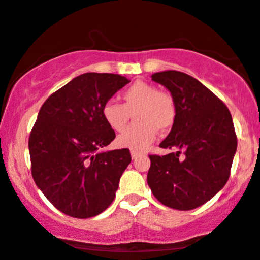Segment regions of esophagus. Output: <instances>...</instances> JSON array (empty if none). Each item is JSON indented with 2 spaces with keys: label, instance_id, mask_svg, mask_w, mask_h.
I'll return each instance as SVG.
<instances>
[{
  "label": "esophagus",
  "instance_id": "1",
  "mask_svg": "<svg viewBox=\"0 0 260 260\" xmlns=\"http://www.w3.org/2000/svg\"><path fill=\"white\" fill-rule=\"evenodd\" d=\"M131 156H132V159H137V157L140 156V153L136 150H131Z\"/></svg>",
  "mask_w": 260,
  "mask_h": 260
}]
</instances>
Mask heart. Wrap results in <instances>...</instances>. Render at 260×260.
Returning a JSON list of instances; mask_svg holds the SVG:
<instances>
[{
	"instance_id": "b5f03b06",
	"label": "heart",
	"mask_w": 260,
	"mask_h": 260,
	"mask_svg": "<svg viewBox=\"0 0 260 260\" xmlns=\"http://www.w3.org/2000/svg\"><path fill=\"white\" fill-rule=\"evenodd\" d=\"M121 98L123 104L110 100L104 104L101 110L107 126L116 132L126 128L134 113L136 123L117 137L118 147L144 150L155 140L156 129L166 132L174 124V99L169 92L159 90L150 83L138 80L123 90Z\"/></svg>"
}]
</instances>
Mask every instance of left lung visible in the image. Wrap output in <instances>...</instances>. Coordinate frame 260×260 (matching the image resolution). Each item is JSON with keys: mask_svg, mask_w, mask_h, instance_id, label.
Segmentation results:
<instances>
[{"mask_svg": "<svg viewBox=\"0 0 260 260\" xmlns=\"http://www.w3.org/2000/svg\"><path fill=\"white\" fill-rule=\"evenodd\" d=\"M151 79L171 92L176 106L171 132L160 147L178 151L149 155L148 184L166 207L192 210L210 201L229 180L237 149L231 113L215 94L186 73L164 71Z\"/></svg>", "mask_w": 260, "mask_h": 260, "instance_id": "obj_1", "label": "left lung"}]
</instances>
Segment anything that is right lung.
Returning <instances> with one entry per match:
<instances>
[{"mask_svg": "<svg viewBox=\"0 0 260 260\" xmlns=\"http://www.w3.org/2000/svg\"><path fill=\"white\" fill-rule=\"evenodd\" d=\"M131 80L120 74L84 73L47 98L29 137L31 175L59 211L96 216L115 199L131 162L128 149L100 151L115 139L104 104Z\"/></svg>", "mask_w": 260, "mask_h": 260, "instance_id": "1", "label": "right lung"}]
</instances>
